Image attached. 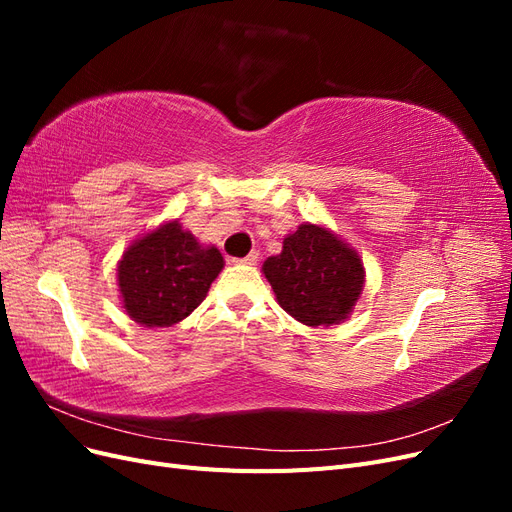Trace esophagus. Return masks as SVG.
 <instances>
[{"instance_id": "esophagus-1", "label": "esophagus", "mask_w": 512, "mask_h": 512, "mask_svg": "<svg viewBox=\"0 0 512 512\" xmlns=\"http://www.w3.org/2000/svg\"><path fill=\"white\" fill-rule=\"evenodd\" d=\"M258 258H260L258 252H250L245 258H235L232 262H237V265H256Z\"/></svg>"}]
</instances>
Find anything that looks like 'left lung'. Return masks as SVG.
Instances as JSON below:
<instances>
[{"mask_svg": "<svg viewBox=\"0 0 512 512\" xmlns=\"http://www.w3.org/2000/svg\"><path fill=\"white\" fill-rule=\"evenodd\" d=\"M262 273L284 312L307 327L346 320L365 284L356 250L329 228L309 222L284 239L282 254L267 258Z\"/></svg>", "mask_w": 512, "mask_h": 512, "instance_id": "1", "label": "left lung"}]
</instances>
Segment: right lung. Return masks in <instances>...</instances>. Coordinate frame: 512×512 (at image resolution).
<instances>
[{
    "label": "right lung",
    "mask_w": 512,
    "mask_h": 512,
    "mask_svg": "<svg viewBox=\"0 0 512 512\" xmlns=\"http://www.w3.org/2000/svg\"><path fill=\"white\" fill-rule=\"evenodd\" d=\"M222 269L218 247L200 245L179 220L166 222L136 239L119 260L123 309L143 327H173L205 301Z\"/></svg>",
    "instance_id": "1"
}]
</instances>
